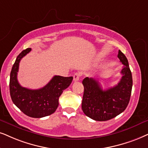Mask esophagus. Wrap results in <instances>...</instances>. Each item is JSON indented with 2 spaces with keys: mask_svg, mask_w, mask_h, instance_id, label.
<instances>
[{
  "mask_svg": "<svg viewBox=\"0 0 148 148\" xmlns=\"http://www.w3.org/2000/svg\"><path fill=\"white\" fill-rule=\"evenodd\" d=\"M74 81H78V80H80V74L78 72H76L75 74H74Z\"/></svg>",
  "mask_w": 148,
  "mask_h": 148,
  "instance_id": "obj_1",
  "label": "esophagus"
}]
</instances>
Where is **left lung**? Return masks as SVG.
<instances>
[{"instance_id": "1", "label": "left lung", "mask_w": 148, "mask_h": 148, "mask_svg": "<svg viewBox=\"0 0 148 148\" xmlns=\"http://www.w3.org/2000/svg\"><path fill=\"white\" fill-rule=\"evenodd\" d=\"M117 57L124 65L117 85L103 90L98 80L86 77L83 80L84 93L82 110L96 121H107L119 115L129 103L132 87V73L126 56L119 50Z\"/></svg>"}]
</instances>
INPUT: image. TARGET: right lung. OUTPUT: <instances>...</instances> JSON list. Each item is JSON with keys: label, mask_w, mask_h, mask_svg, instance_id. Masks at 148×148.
Segmentation results:
<instances>
[{"label": "right lung", "mask_w": 148, "mask_h": 148, "mask_svg": "<svg viewBox=\"0 0 148 148\" xmlns=\"http://www.w3.org/2000/svg\"><path fill=\"white\" fill-rule=\"evenodd\" d=\"M31 50V48H27L17 57L11 71L9 91L13 102L20 111L31 117L41 118L55 113L59 97L70 86L73 77L55 76L47 85L38 89L22 87L17 78L20 61Z\"/></svg>", "instance_id": "add662e5"}]
</instances>
